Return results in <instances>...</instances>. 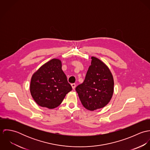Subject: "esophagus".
Masks as SVG:
<instances>
[{
    "instance_id": "1",
    "label": "esophagus",
    "mask_w": 150,
    "mask_h": 150,
    "mask_svg": "<svg viewBox=\"0 0 150 150\" xmlns=\"http://www.w3.org/2000/svg\"><path fill=\"white\" fill-rule=\"evenodd\" d=\"M71 86H72V88H73V89H75V88H76V84H74V83H73V84H71Z\"/></svg>"
}]
</instances>
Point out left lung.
<instances>
[{
    "label": "left lung",
    "instance_id": "left-lung-1",
    "mask_svg": "<svg viewBox=\"0 0 150 150\" xmlns=\"http://www.w3.org/2000/svg\"><path fill=\"white\" fill-rule=\"evenodd\" d=\"M84 82L76 88L80 101L87 110L93 111L106 106L114 92V79L106 64L92 57Z\"/></svg>",
    "mask_w": 150,
    "mask_h": 150
}]
</instances>
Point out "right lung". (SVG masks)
I'll use <instances>...</instances> for the list:
<instances>
[{
	"label": "right lung",
	"mask_w": 150,
	"mask_h": 150,
	"mask_svg": "<svg viewBox=\"0 0 150 150\" xmlns=\"http://www.w3.org/2000/svg\"><path fill=\"white\" fill-rule=\"evenodd\" d=\"M71 90L62 69L61 61L58 59H52L43 64L31 79V95L42 107L50 109L58 107Z\"/></svg>",
	"instance_id": "right-lung-1"
}]
</instances>
